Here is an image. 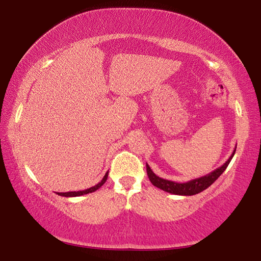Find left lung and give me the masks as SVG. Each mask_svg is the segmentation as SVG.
Listing matches in <instances>:
<instances>
[{
  "label": "left lung",
  "instance_id": "1",
  "mask_svg": "<svg viewBox=\"0 0 261 261\" xmlns=\"http://www.w3.org/2000/svg\"><path fill=\"white\" fill-rule=\"evenodd\" d=\"M235 152H236V148L233 149L230 158H229L222 166L216 168V169L212 171V173L207 174L205 176H201V177L188 180V182L185 183H177V182H174V180H168V179L159 177L158 175L153 173L151 167L146 163L147 175H148L149 180H151V183L154 185V187L161 189L163 191L169 192L171 194H178V196H193V194H197V193H200L201 191H204V190L211 187V185L220 177L221 174L226 170V168L228 167L229 163H230L232 156L235 155Z\"/></svg>",
  "mask_w": 261,
  "mask_h": 261
}]
</instances>
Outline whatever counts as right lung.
Returning a JSON list of instances; mask_svg holds the SVG:
<instances>
[{
	"label": "right lung",
	"mask_w": 261,
	"mask_h": 261,
	"mask_svg": "<svg viewBox=\"0 0 261 261\" xmlns=\"http://www.w3.org/2000/svg\"><path fill=\"white\" fill-rule=\"evenodd\" d=\"M108 178V171L106 173V175L103 176V178L101 179V182H99L94 187H92L90 189H86V190H83V191H70V192H56L59 196L62 197H79V196H83V194H87V193H91V192H94L98 190L99 188L102 187V185L106 183V180Z\"/></svg>",
	"instance_id": "obj_1"
}]
</instances>
